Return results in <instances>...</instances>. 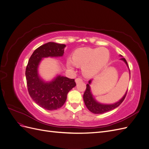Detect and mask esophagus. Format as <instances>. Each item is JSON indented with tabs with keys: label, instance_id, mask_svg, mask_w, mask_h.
<instances>
[{
	"label": "esophagus",
	"instance_id": "esophagus-1",
	"mask_svg": "<svg viewBox=\"0 0 149 149\" xmlns=\"http://www.w3.org/2000/svg\"><path fill=\"white\" fill-rule=\"evenodd\" d=\"M82 81H83L82 79H81V78H76V79H75V82H76V83H79V82H81Z\"/></svg>",
	"mask_w": 149,
	"mask_h": 149
}]
</instances>
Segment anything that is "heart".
<instances>
[{
	"label": "heart",
	"instance_id": "1",
	"mask_svg": "<svg viewBox=\"0 0 149 149\" xmlns=\"http://www.w3.org/2000/svg\"><path fill=\"white\" fill-rule=\"evenodd\" d=\"M110 53L106 48H82L75 50L73 60L68 58L66 65L73 68L76 64L82 65V72L84 76L91 77L97 74L107 63Z\"/></svg>",
	"mask_w": 149,
	"mask_h": 149
}]
</instances>
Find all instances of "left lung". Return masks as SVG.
<instances>
[{
	"instance_id": "1",
	"label": "left lung",
	"mask_w": 149,
	"mask_h": 149,
	"mask_svg": "<svg viewBox=\"0 0 149 149\" xmlns=\"http://www.w3.org/2000/svg\"><path fill=\"white\" fill-rule=\"evenodd\" d=\"M119 56L123 57V56L120 55ZM120 60L123 61L129 68L127 63L126 61L125 58H121ZM129 74H130V70H129ZM92 81L93 79H90L88 81V83L86 84V89L83 95V100H84V104L89 111H91L94 114H103L104 113V112H107L108 111H110L111 110L116 109V107H118L120 104L123 102L124 100L126 94H127V90L126 91L123 97L118 102L112 103V104H104V103L98 102L96 100L95 97H94L91 90V86H90V85L91 84Z\"/></svg>"
}]
</instances>
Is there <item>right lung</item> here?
<instances>
[{"label": "right lung", "instance_id": "right-lung-1", "mask_svg": "<svg viewBox=\"0 0 149 149\" xmlns=\"http://www.w3.org/2000/svg\"><path fill=\"white\" fill-rule=\"evenodd\" d=\"M66 45L48 42L33 52L26 68L25 76L28 91L33 101L45 109L53 111L64 104L67 94L76 86L74 79L57 74L50 81L44 80L38 73L42 60L48 57H61L64 54Z\"/></svg>", "mask_w": 149, "mask_h": 149}]
</instances>
